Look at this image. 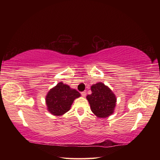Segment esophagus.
Listing matches in <instances>:
<instances>
[{
	"label": "esophagus",
	"mask_w": 160,
	"mask_h": 160,
	"mask_svg": "<svg viewBox=\"0 0 160 160\" xmlns=\"http://www.w3.org/2000/svg\"><path fill=\"white\" fill-rule=\"evenodd\" d=\"M81 95H82V97H85L87 96V92L86 91H82V92H81Z\"/></svg>",
	"instance_id": "esophagus-1"
}]
</instances>
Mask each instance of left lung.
I'll list each match as a JSON object with an SVG mask.
<instances>
[{"mask_svg":"<svg viewBox=\"0 0 160 160\" xmlns=\"http://www.w3.org/2000/svg\"><path fill=\"white\" fill-rule=\"evenodd\" d=\"M91 93L88 95L91 111L98 118H107L114 112L116 97L107 86L98 82L91 86Z\"/></svg>","mask_w":160,"mask_h":160,"instance_id":"obj_1","label":"left lung"}]
</instances>
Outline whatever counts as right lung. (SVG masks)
<instances>
[{
    "instance_id": "right-lung-1",
    "label": "right lung",
    "mask_w": 160,
    "mask_h": 160,
    "mask_svg": "<svg viewBox=\"0 0 160 160\" xmlns=\"http://www.w3.org/2000/svg\"><path fill=\"white\" fill-rule=\"evenodd\" d=\"M80 96V93L78 91L60 82L47 95V110L52 115L60 116L69 111L74 100Z\"/></svg>"
}]
</instances>
